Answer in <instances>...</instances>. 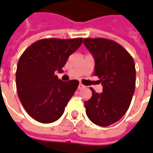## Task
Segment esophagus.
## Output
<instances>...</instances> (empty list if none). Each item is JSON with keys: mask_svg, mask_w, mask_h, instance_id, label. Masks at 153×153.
<instances>
[{"mask_svg": "<svg viewBox=\"0 0 153 153\" xmlns=\"http://www.w3.org/2000/svg\"><path fill=\"white\" fill-rule=\"evenodd\" d=\"M84 87H85V85H83L82 84H81V83L78 85V89H82L84 88Z\"/></svg>", "mask_w": 153, "mask_h": 153, "instance_id": "34e87169", "label": "esophagus"}]
</instances>
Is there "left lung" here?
I'll return each mask as SVG.
<instances>
[{"mask_svg": "<svg viewBox=\"0 0 153 153\" xmlns=\"http://www.w3.org/2000/svg\"><path fill=\"white\" fill-rule=\"evenodd\" d=\"M83 43L95 59L94 75L103 86L102 93L90 88L92 96L84 103L85 113L96 125L109 126L120 120L130 105L136 82L134 61L113 40L84 39Z\"/></svg>", "mask_w": 153, "mask_h": 153, "instance_id": "obj_1", "label": "left lung"}]
</instances>
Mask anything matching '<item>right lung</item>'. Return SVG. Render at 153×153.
<instances>
[{"instance_id":"add662e5","label":"right lung","mask_w":153,"mask_h":153,"mask_svg":"<svg viewBox=\"0 0 153 153\" xmlns=\"http://www.w3.org/2000/svg\"><path fill=\"white\" fill-rule=\"evenodd\" d=\"M82 38L37 41L19 57L16 89L29 115L38 122L53 123L62 115L79 85L76 80L62 82L55 71H62L68 58L82 44Z\"/></svg>"}]
</instances>
